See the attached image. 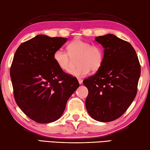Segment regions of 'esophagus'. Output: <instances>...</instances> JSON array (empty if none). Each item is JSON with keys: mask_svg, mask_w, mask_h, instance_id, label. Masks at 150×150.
Instances as JSON below:
<instances>
[{"mask_svg": "<svg viewBox=\"0 0 150 150\" xmlns=\"http://www.w3.org/2000/svg\"><path fill=\"white\" fill-rule=\"evenodd\" d=\"M78 81H79V84H82L83 80L81 79H78Z\"/></svg>", "mask_w": 150, "mask_h": 150, "instance_id": "esophagus-1", "label": "esophagus"}]
</instances>
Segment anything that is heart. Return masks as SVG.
Wrapping results in <instances>:
<instances>
[{
  "label": "heart",
  "instance_id": "obj_1",
  "mask_svg": "<svg viewBox=\"0 0 150 150\" xmlns=\"http://www.w3.org/2000/svg\"><path fill=\"white\" fill-rule=\"evenodd\" d=\"M67 53L62 49H57L53 54V59L59 68L63 71L69 70L73 59L76 58L77 67L69 73L76 77H83L89 73L100 69L103 63L104 54L101 47L91 45L89 42L77 38L70 42L67 47Z\"/></svg>",
  "mask_w": 150,
  "mask_h": 150
}]
</instances>
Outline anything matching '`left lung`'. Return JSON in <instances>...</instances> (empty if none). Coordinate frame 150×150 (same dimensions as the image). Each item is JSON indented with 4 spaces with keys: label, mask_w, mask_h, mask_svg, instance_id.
<instances>
[{
    "label": "left lung",
    "mask_w": 150,
    "mask_h": 150,
    "mask_svg": "<svg viewBox=\"0 0 150 150\" xmlns=\"http://www.w3.org/2000/svg\"><path fill=\"white\" fill-rule=\"evenodd\" d=\"M95 39L103 47L104 59L100 69L83 81L89 91L85 106L92 118L109 122L120 117L135 99L141 67L129 42L111 34Z\"/></svg>",
    "instance_id": "8db88e82"
}]
</instances>
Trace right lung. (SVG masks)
<instances>
[{"label": "right lung", "mask_w": 150, "mask_h": 150, "mask_svg": "<svg viewBox=\"0 0 150 150\" xmlns=\"http://www.w3.org/2000/svg\"><path fill=\"white\" fill-rule=\"evenodd\" d=\"M67 40L39 35L21 43L14 55L10 69L14 97L35 122L51 123L61 117L79 86L77 78L61 69L53 59Z\"/></svg>", "instance_id": "add662e5"}]
</instances>
